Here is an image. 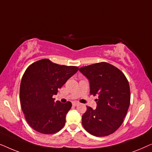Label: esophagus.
Masks as SVG:
<instances>
[{
	"label": "esophagus",
	"instance_id": "obj_1",
	"mask_svg": "<svg viewBox=\"0 0 152 152\" xmlns=\"http://www.w3.org/2000/svg\"><path fill=\"white\" fill-rule=\"evenodd\" d=\"M77 105H79L78 102H72V106H74V107H76Z\"/></svg>",
	"mask_w": 152,
	"mask_h": 152
}]
</instances>
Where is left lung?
I'll list each match as a JSON object with an SVG mask.
<instances>
[{
  "mask_svg": "<svg viewBox=\"0 0 152 152\" xmlns=\"http://www.w3.org/2000/svg\"><path fill=\"white\" fill-rule=\"evenodd\" d=\"M88 79L90 93L97 95L95 110L86 107L82 123L86 132L95 136L113 134L121 126L130 104V88L123 72L107 62L80 68Z\"/></svg>",
  "mask_w": 152,
  "mask_h": 152,
  "instance_id": "1",
  "label": "left lung"
}]
</instances>
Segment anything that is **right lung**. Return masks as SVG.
Wrapping results in <instances>:
<instances>
[{
    "label": "right lung",
    "instance_id": "1",
    "mask_svg": "<svg viewBox=\"0 0 152 152\" xmlns=\"http://www.w3.org/2000/svg\"><path fill=\"white\" fill-rule=\"evenodd\" d=\"M78 69L54 64L48 59L34 62L27 68L20 82V99L25 118L33 129L53 134L64 127L72 104L55 102L53 96Z\"/></svg>",
    "mask_w": 152,
    "mask_h": 152
}]
</instances>
